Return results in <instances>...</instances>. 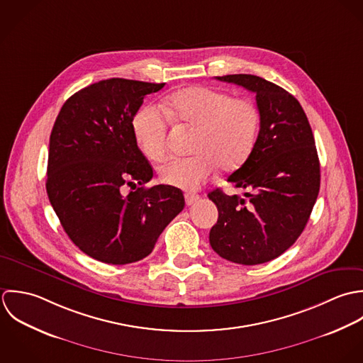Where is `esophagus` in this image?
<instances>
[{
  "mask_svg": "<svg viewBox=\"0 0 363 363\" xmlns=\"http://www.w3.org/2000/svg\"><path fill=\"white\" fill-rule=\"evenodd\" d=\"M185 201H186V205L191 206V205H194L195 202L199 201V195L198 194H192V192H186L185 194Z\"/></svg>",
  "mask_w": 363,
  "mask_h": 363,
  "instance_id": "esophagus-1",
  "label": "esophagus"
}]
</instances>
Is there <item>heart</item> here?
Here are the masks:
<instances>
[{
	"label": "heart",
	"mask_w": 363,
	"mask_h": 363,
	"mask_svg": "<svg viewBox=\"0 0 363 363\" xmlns=\"http://www.w3.org/2000/svg\"><path fill=\"white\" fill-rule=\"evenodd\" d=\"M162 109L145 106L133 118L135 139L150 160H162L167 152L168 118L196 129L195 154L172 158L160 168V179L167 185L196 189L220 165L235 169L252 151L259 115L251 99L192 86L168 96Z\"/></svg>",
	"instance_id": "1"
}]
</instances>
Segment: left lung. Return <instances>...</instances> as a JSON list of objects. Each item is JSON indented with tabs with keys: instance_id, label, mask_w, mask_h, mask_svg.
Returning <instances> with one entry per match:
<instances>
[{
	"instance_id": "8db88e82",
	"label": "left lung",
	"mask_w": 363,
	"mask_h": 363,
	"mask_svg": "<svg viewBox=\"0 0 363 363\" xmlns=\"http://www.w3.org/2000/svg\"><path fill=\"white\" fill-rule=\"evenodd\" d=\"M216 78L255 92L259 132L227 178L244 196L218 188L208 195L218 211L209 241L227 261L258 265L282 255L304 230L320 191V161L307 116L286 89L251 74Z\"/></svg>"
}]
</instances>
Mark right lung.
Listing matches in <instances>:
<instances>
[{"instance_id": "right-lung-1", "label": "right lung", "mask_w": 363, "mask_h": 363, "mask_svg": "<svg viewBox=\"0 0 363 363\" xmlns=\"http://www.w3.org/2000/svg\"><path fill=\"white\" fill-rule=\"evenodd\" d=\"M164 84L109 78L72 95L49 143L46 191L65 231L91 258L125 265L145 258L185 206L181 189L145 188L152 168L132 123L143 99ZM140 188L121 195L123 184Z\"/></svg>"}]
</instances>
